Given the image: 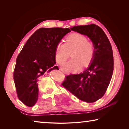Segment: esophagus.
Returning <instances> with one entry per match:
<instances>
[{
  "instance_id": "esophagus-1",
  "label": "esophagus",
  "mask_w": 129,
  "mask_h": 129,
  "mask_svg": "<svg viewBox=\"0 0 129 129\" xmlns=\"http://www.w3.org/2000/svg\"><path fill=\"white\" fill-rule=\"evenodd\" d=\"M61 71L62 72H63V73H65V74H66V75H68V73H66V72H64V71H62V70H61Z\"/></svg>"
}]
</instances>
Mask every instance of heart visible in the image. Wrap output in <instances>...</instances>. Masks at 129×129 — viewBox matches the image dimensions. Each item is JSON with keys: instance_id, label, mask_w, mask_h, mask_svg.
I'll return each instance as SVG.
<instances>
[{"instance_id": "b5f03b06", "label": "heart", "mask_w": 129, "mask_h": 129, "mask_svg": "<svg viewBox=\"0 0 129 129\" xmlns=\"http://www.w3.org/2000/svg\"><path fill=\"white\" fill-rule=\"evenodd\" d=\"M72 53V59L62 66L67 72L78 71L83 65H88L93 59L94 48L92 43L88 41L86 37L80 34H72L65 39V43H59L56 48L55 58L59 64H62Z\"/></svg>"}]
</instances>
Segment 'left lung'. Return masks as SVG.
Masks as SVG:
<instances>
[{
    "instance_id": "8db88e82",
    "label": "left lung",
    "mask_w": 129,
    "mask_h": 129,
    "mask_svg": "<svg viewBox=\"0 0 129 129\" xmlns=\"http://www.w3.org/2000/svg\"><path fill=\"white\" fill-rule=\"evenodd\" d=\"M71 30L88 36L93 43L94 53L85 71L66 76L62 85L77 99L91 103L103 97L112 79L114 68L112 45L104 30L95 24L75 26Z\"/></svg>"
}]
</instances>
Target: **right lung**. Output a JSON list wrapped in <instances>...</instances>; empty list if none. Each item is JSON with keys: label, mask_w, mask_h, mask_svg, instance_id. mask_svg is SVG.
<instances>
[{"label": "right lung", "mask_w": 129, "mask_h": 129, "mask_svg": "<svg viewBox=\"0 0 129 129\" xmlns=\"http://www.w3.org/2000/svg\"><path fill=\"white\" fill-rule=\"evenodd\" d=\"M69 28H41L28 39L17 56L14 80L17 97L32 107L38 99L39 79L46 72L56 69V48Z\"/></svg>", "instance_id": "obj_1"}]
</instances>
